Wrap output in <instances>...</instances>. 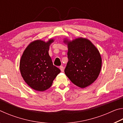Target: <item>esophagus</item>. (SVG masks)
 <instances>
[{
    "mask_svg": "<svg viewBox=\"0 0 123 123\" xmlns=\"http://www.w3.org/2000/svg\"><path fill=\"white\" fill-rule=\"evenodd\" d=\"M60 70H61V72H64V67L62 66H61L60 67Z\"/></svg>",
    "mask_w": 123,
    "mask_h": 123,
    "instance_id": "esophagus-1",
    "label": "esophagus"
}]
</instances>
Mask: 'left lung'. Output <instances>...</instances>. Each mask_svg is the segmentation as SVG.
<instances>
[{
	"label": "left lung",
	"instance_id": "left-lung-1",
	"mask_svg": "<svg viewBox=\"0 0 123 123\" xmlns=\"http://www.w3.org/2000/svg\"><path fill=\"white\" fill-rule=\"evenodd\" d=\"M63 42L67 44L68 59L64 73L74 85L86 88L97 80L100 72V54L86 38L79 37L72 41L65 38Z\"/></svg>",
	"mask_w": 123,
	"mask_h": 123
}]
</instances>
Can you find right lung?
Returning <instances> with one entry per match:
<instances>
[{
	"mask_svg": "<svg viewBox=\"0 0 123 123\" xmlns=\"http://www.w3.org/2000/svg\"><path fill=\"white\" fill-rule=\"evenodd\" d=\"M53 38L47 42L37 39L31 42L24 50L20 60V74L29 87L43 92L51 87L61 70L54 66L49 55Z\"/></svg>",
	"mask_w": 123,
	"mask_h": 123,
	"instance_id": "obj_1",
	"label": "right lung"
}]
</instances>
